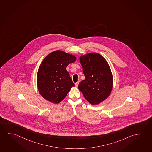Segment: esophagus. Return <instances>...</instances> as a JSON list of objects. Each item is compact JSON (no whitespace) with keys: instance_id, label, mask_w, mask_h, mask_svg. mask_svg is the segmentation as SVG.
I'll use <instances>...</instances> for the list:
<instances>
[{"instance_id":"1","label":"esophagus","mask_w":152,"mask_h":152,"mask_svg":"<svg viewBox=\"0 0 152 152\" xmlns=\"http://www.w3.org/2000/svg\"><path fill=\"white\" fill-rule=\"evenodd\" d=\"M79 82H76V83H75V86H76V87H77V86H78V85H79Z\"/></svg>"}]
</instances>
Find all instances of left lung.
Masks as SVG:
<instances>
[{"instance_id":"left-lung-1","label":"left lung","mask_w":152,"mask_h":152,"mask_svg":"<svg viewBox=\"0 0 152 152\" xmlns=\"http://www.w3.org/2000/svg\"><path fill=\"white\" fill-rule=\"evenodd\" d=\"M80 62L86 79L78 88L90 104H100L109 96L113 89V77L108 63L96 53L81 56Z\"/></svg>"}]
</instances>
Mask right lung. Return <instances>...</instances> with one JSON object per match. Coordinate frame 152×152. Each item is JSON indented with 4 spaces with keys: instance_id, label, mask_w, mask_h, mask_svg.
I'll list each match as a JSON object with an SVG mask.
<instances>
[{
    "instance_id": "obj_1",
    "label": "right lung",
    "mask_w": 152,
    "mask_h": 152,
    "mask_svg": "<svg viewBox=\"0 0 152 152\" xmlns=\"http://www.w3.org/2000/svg\"><path fill=\"white\" fill-rule=\"evenodd\" d=\"M75 60V56L61 51L52 52L44 58L37 74L38 90L44 99L58 104L75 87L66 68Z\"/></svg>"
}]
</instances>
